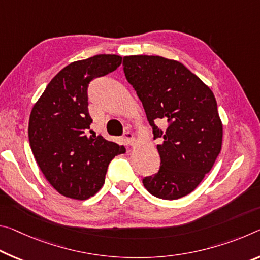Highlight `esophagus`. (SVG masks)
Returning a JSON list of instances; mask_svg holds the SVG:
<instances>
[{"label": "esophagus", "instance_id": "34e87169", "mask_svg": "<svg viewBox=\"0 0 260 260\" xmlns=\"http://www.w3.org/2000/svg\"><path fill=\"white\" fill-rule=\"evenodd\" d=\"M125 139H126V141L128 142L129 146H134L135 142H137V140H135L133 133H132V132H129V131H127L125 133Z\"/></svg>", "mask_w": 260, "mask_h": 260}]
</instances>
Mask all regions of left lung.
I'll use <instances>...</instances> for the list:
<instances>
[{
  "instance_id": "obj_1",
  "label": "left lung",
  "mask_w": 260,
  "mask_h": 260,
  "mask_svg": "<svg viewBox=\"0 0 260 260\" xmlns=\"http://www.w3.org/2000/svg\"><path fill=\"white\" fill-rule=\"evenodd\" d=\"M123 72L142 102L157 145L160 168L143 179L152 196L175 200L194 191L222 147L223 125L208 85L177 60L158 55L123 57ZM167 122L166 131L154 125Z\"/></svg>"
}]
</instances>
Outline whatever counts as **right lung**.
<instances>
[{"label": "right lung", "instance_id": "1", "mask_svg": "<svg viewBox=\"0 0 260 260\" xmlns=\"http://www.w3.org/2000/svg\"><path fill=\"white\" fill-rule=\"evenodd\" d=\"M122 57L98 54L66 66L32 108L28 141L41 172L60 194L86 200L105 182L109 163L126 151L102 135H89L88 85L121 64Z\"/></svg>", "mask_w": 260, "mask_h": 260}]
</instances>
